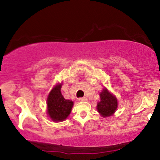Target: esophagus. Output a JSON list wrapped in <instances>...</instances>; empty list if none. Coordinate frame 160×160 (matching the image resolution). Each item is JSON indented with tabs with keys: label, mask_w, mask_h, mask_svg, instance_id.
Here are the masks:
<instances>
[{
	"label": "esophagus",
	"mask_w": 160,
	"mask_h": 160,
	"mask_svg": "<svg viewBox=\"0 0 160 160\" xmlns=\"http://www.w3.org/2000/svg\"><path fill=\"white\" fill-rule=\"evenodd\" d=\"M87 100V98L86 97H80V98H79V100H80V101H86Z\"/></svg>",
	"instance_id": "1"
}]
</instances>
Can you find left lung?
<instances>
[{
	"label": "left lung",
	"mask_w": 160,
	"mask_h": 160,
	"mask_svg": "<svg viewBox=\"0 0 160 160\" xmlns=\"http://www.w3.org/2000/svg\"><path fill=\"white\" fill-rule=\"evenodd\" d=\"M100 100L97 103V110L102 117H107L112 115L117 109V100L112 95L107 89L104 88L100 93Z\"/></svg>",
	"instance_id": "8db88e82"
}]
</instances>
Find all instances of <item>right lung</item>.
<instances>
[{
  "label": "right lung",
  "instance_id": "right-lung-1",
  "mask_svg": "<svg viewBox=\"0 0 160 160\" xmlns=\"http://www.w3.org/2000/svg\"><path fill=\"white\" fill-rule=\"evenodd\" d=\"M62 84L55 86L48 98V113L52 120L63 121L68 117L73 107L71 100H65L60 89Z\"/></svg>",
  "mask_w": 160,
  "mask_h": 160
}]
</instances>
